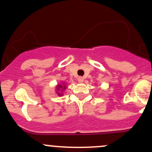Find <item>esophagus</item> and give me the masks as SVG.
<instances>
[{
    "mask_svg": "<svg viewBox=\"0 0 152 152\" xmlns=\"http://www.w3.org/2000/svg\"><path fill=\"white\" fill-rule=\"evenodd\" d=\"M78 81L80 83H83V81H84V79H83V77H78Z\"/></svg>",
    "mask_w": 152,
    "mask_h": 152,
    "instance_id": "esophagus-1",
    "label": "esophagus"
}]
</instances>
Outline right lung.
Listing matches in <instances>:
<instances>
[{"mask_svg": "<svg viewBox=\"0 0 152 152\" xmlns=\"http://www.w3.org/2000/svg\"><path fill=\"white\" fill-rule=\"evenodd\" d=\"M66 87H67L66 86V83H64V82H61V83H58V84H57V86H56V93L58 94L59 96H63L64 95L63 91L66 89Z\"/></svg>", "mask_w": 152, "mask_h": 152, "instance_id": "1", "label": "right lung"}]
</instances>
